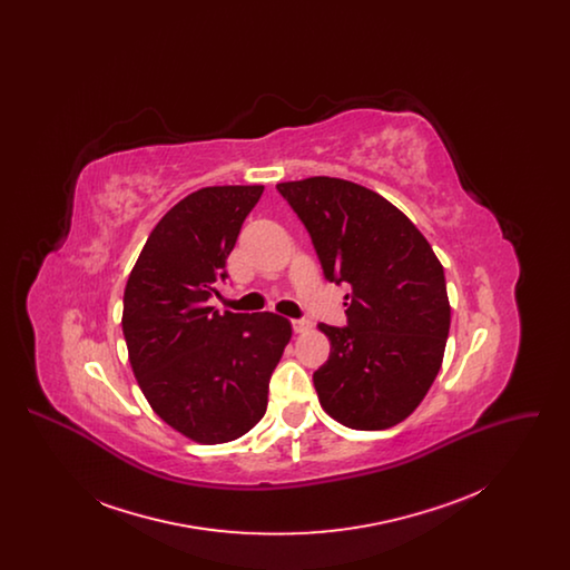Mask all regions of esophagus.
Segmentation results:
<instances>
[{
	"label": "esophagus",
	"instance_id": "obj_1",
	"mask_svg": "<svg viewBox=\"0 0 570 570\" xmlns=\"http://www.w3.org/2000/svg\"><path fill=\"white\" fill-rule=\"evenodd\" d=\"M293 328H295V333H307L312 328V321H307V318L293 321Z\"/></svg>",
	"mask_w": 570,
	"mask_h": 570
}]
</instances>
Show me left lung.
<instances>
[{
  "label": "left lung",
  "instance_id": "obj_1",
  "mask_svg": "<svg viewBox=\"0 0 570 570\" xmlns=\"http://www.w3.org/2000/svg\"><path fill=\"white\" fill-rule=\"evenodd\" d=\"M305 224L328 282L351 286L348 326L318 325L331 342L314 386L351 430H389L434 382L451 326L446 282L432 245L395 205L335 177L277 184Z\"/></svg>",
  "mask_w": 570,
  "mask_h": 570
}]
</instances>
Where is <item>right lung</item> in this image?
<instances>
[{
  "mask_svg": "<svg viewBox=\"0 0 570 570\" xmlns=\"http://www.w3.org/2000/svg\"><path fill=\"white\" fill-rule=\"evenodd\" d=\"M263 186L191 191L156 224L124 293V337L149 406L179 434L222 444L267 410L293 326L273 314H217L209 297Z\"/></svg>",
  "mask_w": 570,
  "mask_h": 570,
  "instance_id": "add662e5",
  "label": "right lung"
}]
</instances>
